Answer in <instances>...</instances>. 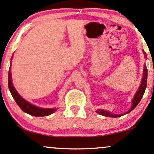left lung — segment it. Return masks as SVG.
Wrapping results in <instances>:
<instances>
[{
	"mask_svg": "<svg viewBox=\"0 0 154 154\" xmlns=\"http://www.w3.org/2000/svg\"><path fill=\"white\" fill-rule=\"evenodd\" d=\"M143 51L144 56H145V58H147V56H146V54L145 53V51ZM147 68H146V66L144 65V68H143V78L141 79V83H140L139 88L138 90H137L136 95H135L134 97L133 98L132 100V106H131V109L129 110L128 112H125V113H122V114H112L111 112H108V111L105 110H97V112L98 114L102 115V116H106V117H110V118H118V117H120V116H124V115L129 113V112H131L133 109L136 107L137 105H138L139 102L141 100V98L143 97V95L144 92H145L146 88V85H147V76H148V73H147Z\"/></svg>",
	"mask_w": 154,
	"mask_h": 154,
	"instance_id": "obj_1",
	"label": "left lung"
}]
</instances>
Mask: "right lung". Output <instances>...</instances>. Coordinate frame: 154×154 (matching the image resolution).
I'll return each mask as SVG.
<instances>
[{
    "label": "right lung",
    "instance_id": "1",
    "mask_svg": "<svg viewBox=\"0 0 154 154\" xmlns=\"http://www.w3.org/2000/svg\"><path fill=\"white\" fill-rule=\"evenodd\" d=\"M8 88L11 93L12 97H14L15 101L17 103L18 106L20 107V108H21L23 112H26V113L31 115V116H38V117H39V116H47L56 111V108H42V107H36L34 105L31 104L30 103L27 102L26 100H24L23 98L18 93V92L16 91V89L14 88V85H13L12 83V77L11 73V67L8 71Z\"/></svg>",
    "mask_w": 154,
    "mask_h": 154
}]
</instances>
